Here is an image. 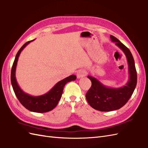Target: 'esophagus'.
I'll return each mask as SVG.
<instances>
[{"instance_id":"34e87169","label":"esophagus","mask_w":148,"mask_h":148,"mask_svg":"<svg viewBox=\"0 0 148 148\" xmlns=\"http://www.w3.org/2000/svg\"><path fill=\"white\" fill-rule=\"evenodd\" d=\"M85 71L83 70H80L79 71H78L77 73V78H82L83 77L85 76Z\"/></svg>"}]
</instances>
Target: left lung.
I'll list each match as a JSON object with an SVG mask.
<instances>
[{
	"label": "left lung",
	"instance_id": "obj_1",
	"mask_svg": "<svg viewBox=\"0 0 148 148\" xmlns=\"http://www.w3.org/2000/svg\"><path fill=\"white\" fill-rule=\"evenodd\" d=\"M111 41L115 43L123 52L129 66V80L125 85L119 88H111L102 84L97 78L88 75L92 86L85 95L90 106L100 111H111L119 110L129 100L137 85V71L135 63L130 50L113 35H110Z\"/></svg>",
	"mask_w": 148,
	"mask_h": 148
}]
</instances>
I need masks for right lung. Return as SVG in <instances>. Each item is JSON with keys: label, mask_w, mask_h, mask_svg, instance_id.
<instances>
[{"label": "right lung", "mask_w": 148, "mask_h": 148, "mask_svg": "<svg viewBox=\"0 0 148 148\" xmlns=\"http://www.w3.org/2000/svg\"><path fill=\"white\" fill-rule=\"evenodd\" d=\"M35 40V39H34ZM32 40L28 41L23 45L16 54L15 60L12 64L11 74V80L13 90L15 95L17 97L21 104L25 108L29 111L35 113H45L52 110L57 106L62 96L64 85L69 82L73 81L77 79V77L75 75H70L66 78H64L56 84L48 92L41 96H33L25 92L21 88L19 87L16 78V70L17 66L19 54L23 49L27 45L34 41Z\"/></svg>", "instance_id": "right-lung-1"}]
</instances>
